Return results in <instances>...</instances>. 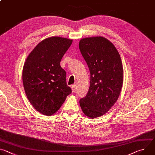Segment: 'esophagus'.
Wrapping results in <instances>:
<instances>
[{"label":"esophagus","instance_id":"34e87169","mask_svg":"<svg viewBox=\"0 0 155 155\" xmlns=\"http://www.w3.org/2000/svg\"><path fill=\"white\" fill-rule=\"evenodd\" d=\"M76 88H77V84H75L72 86V92L75 91V90H76Z\"/></svg>","mask_w":155,"mask_h":155}]
</instances>
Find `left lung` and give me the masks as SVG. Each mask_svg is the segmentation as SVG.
<instances>
[{"instance_id": "obj_1", "label": "left lung", "mask_w": 155, "mask_h": 155, "mask_svg": "<svg viewBox=\"0 0 155 155\" xmlns=\"http://www.w3.org/2000/svg\"><path fill=\"white\" fill-rule=\"evenodd\" d=\"M80 52L90 69V86L80 99L82 111L90 118L104 115L117 101L123 83V68L114 44L103 37L84 38Z\"/></svg>"}]
</instances>
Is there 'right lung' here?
<instances>
[{
  "instance_id": "right-lung-1",
  "label": "right lung",
  "mask_w": 155,
  "mask_h": 155,
  "mask_svg": "<svg viewBox=\"0 0 155 155\" xmlns=\"http://www.w3.org/2000/svg\"><path fill=\"white\" fill-rule=\"evenodd\" d=\"M72 40L51 37L40 41L28 55L23 69L28 99L44 115L55 114L72 93L60 62Z\"/></svg>"
}]
</instances>
